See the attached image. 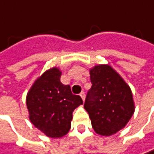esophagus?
Here are the masks:
<instances>
[{
	"mask_svg": "<svg viewBox=\"0 0 154 154\" xmlns=\"http://www.w3.org/2000/svg\"><path fill=\"white\" fill-rule=\"evenodd\" d=\"M80 97L83 99V101H85V99H86V94H85V92H81L80 93Z\"/></svg>",
	"mask_w": 154,
	"mask_h": 154,
	"instance_id": "1",
	"label": "esophagus"
}]
</instances>
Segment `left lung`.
I'll list each match as a JSON object with an SVG mask.
<instances>
[{
	"label": "left lung",
	"mask_w": 154,
	"mask_h": 154,
	"mask_svg": "<svg viewBox=\"0 0 154 154\" xmlns=\"http://www.w3.org/2000/svg\"><path fill=\"white\" fill-rule=\"evenodd\" d=\"M91 88L84 108L89 115L95 132L109 136L123 129L134 112L133 94L121 75L109 65L90 69Z\"/></svg>",
	"instance_id": "left-lung-1"
}]
</instances>
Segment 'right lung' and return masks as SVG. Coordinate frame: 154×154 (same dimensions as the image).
Listing matches in <instances>:
<instances>
[{
	"label": "right lung",
	"mask_w": 154,
	"mask_h": 154,
	"mask_svg": "<svg viewBox=\"0 0 154 154\" xmlns=\"http://www.w3.org/2000/svg\"><path fill=\"white\" fill-rule=\"evenodd\" d=\"M60 76L57 67L47 70L34 82L26 98L30 122L51 138L68 133L73 111L83 104L79 96L72 94L69 85L60 82Z\"/></svg>",
	"instance_id": "1"
}]
</instances>
